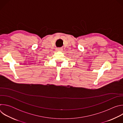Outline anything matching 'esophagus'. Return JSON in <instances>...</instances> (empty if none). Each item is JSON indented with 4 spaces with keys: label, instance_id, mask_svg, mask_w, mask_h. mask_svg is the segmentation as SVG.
Returning a JSON list of instances; mask_svg holds the SVG:
<instances>
[{
    "label": "esophagus",
    "instance_id": "34e87169",
    "mask_svg": "<svg viewBox=\"0 0 123 123\" xmlns=\"http://www.w3.org/2000/svg\"><path fill=\"white\" fill-rule=\"evenodd\" d=\"M56 50L57 51H61V50H63V49H62V48H58L56 49Z\"/></svg>",
    "mask_w": 123,
    "mask_h": 123
}]
</instances>
